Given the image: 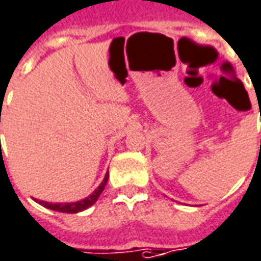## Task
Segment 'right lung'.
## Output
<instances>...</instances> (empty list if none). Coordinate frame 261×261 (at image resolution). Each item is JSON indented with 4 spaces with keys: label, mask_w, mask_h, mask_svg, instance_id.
Listing matches in <instances>:
<instances>
[{
    "label": "right lung",
    "mask_w": 261,
    "mask_h": 261,
    "mask_svg": "<svg viewBox=\"0 0 261 261\" xmlns=\"http://www.w3.org/2000/svg\"><path fill=\"white\" fill-rule=\"evenodd\" d=\"M108 180V173L104 177V180L101 181V184L95 189V190L88 196V197L83 198V200H80V201H72V203H48V201H42V200H35L38 204L44 205V207H47L49 210H54V212H60V213H80V212H84L87 210L88 207H91V205L98 200L100 197V194L104 190V187H106V184H107Z\"/></svg>",
    "instance_id": "1"
}]
</instances>
